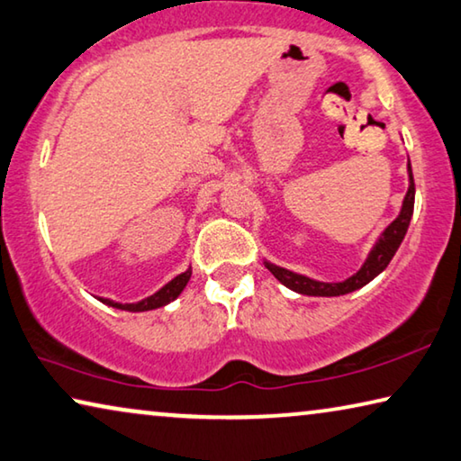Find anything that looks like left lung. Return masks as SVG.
<instances>
[{"mask_svg": "<svg viewBox=\"0 0 461 461\" xmlns=\"http://www.w3.org/2000/svg\"><path fill=\"white\" fill-rule=\"evenodd\" d=\"M412 211H414V178H412L411 159H408V191H406L404 201H402L400 213L388 225V228H384V231L379 233L374 246H371L367 258H365V262L357 273L347 276L345 281L328 283V281L312 279L308 275H302V273H295V270L279 267L267 258L262 262H265V267L275 275L276 281L283 283L287 289L295 291V294L312 295V297H339V295L353 294V291L361 289L367 283L374 281L375 276L379 273H384L385 267L390 265V260L393 258V254H396L402 240L406 236L408 225H411V219H412Z\"/></svg>", "mask_w": 461, "mask_h": 461, "instance_id": "8db88e82", "label": "left lung"}]
</instances>
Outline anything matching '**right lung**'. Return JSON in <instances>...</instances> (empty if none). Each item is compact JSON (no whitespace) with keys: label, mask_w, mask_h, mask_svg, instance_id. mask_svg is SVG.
I'll list each match as a JSON object with an SVG mask.
<instances>
[{"label":"right lung","mask_w":461,"mask_h":461,"mask_svg":"<svg viewBox=\"0 0 461 461\" xmlns=\"http://www.w3.org/2000/svg\"><path fill=\"white\" fill-rule=\"evenodd\" d=\"M191 275H193V268L188 267L185 273H180L178 276H174L172 281H167L162 289L156 291V294L141 299V302L137 303H119V302H113V299H104V297H98L102 303L111 305V308L116 310H125V312H149V310H158V308H164L170 302H174L182 291H185L186 283L191 281Z\"/></svg>","instance_id":"right-lung-1"}]
</instances>
